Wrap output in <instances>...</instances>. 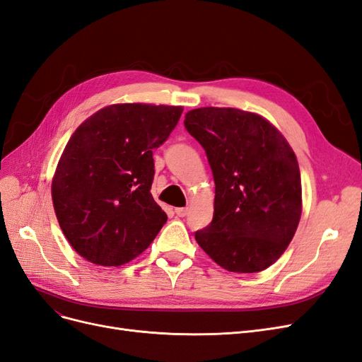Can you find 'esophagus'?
<instances>
[{"label": "esophagus", "instance_id": "34e87169", "mask_svg": "<svg viewBox=\"0 0 362 362\" xmlns=\"http://www.w3.org/2000/svg\"><path fill=\"white\" fill-rule=\"evenodd\" d=\"M175 213H177V216H180V217H185L189 214V208H184V206L175 208Z\"/></svg>", "mask_w": 362, "mask_h": 362}]
</instances>
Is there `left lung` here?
I'll return each instance as SVG.
<instances>
[{
	"mask_svg": "<svg viewBox=\"0 0 362 362\" xmlns=\"http://www.w3.org/2000/svg\"><path fill=\"white\" fill-rule=\"evenodd\" d=\"M184 127L204 148L216 184L214 214L194 233L218 266L255 273L287 249L302 213L298 160L269 120L238 108L204 107Z\"/></svg>",
	"mask_w": 362,
	"mask_h": 362,
	"instance_id": "1",
	"label": "left lung"
}]
</instances>
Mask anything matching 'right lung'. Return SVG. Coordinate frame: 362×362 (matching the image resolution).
<instances>
[{"mask_svg":"<svg viewBox=\"0 0 362 362\" xmlns=\"http://www.w3.org/2000/svg\"><path fill=\"white\" fill-rule=\"evenodd\" d=\"M182 107L115 104L75 129L52 178V204L64 237L93 264L134 259L168 216L151 194L152 151L168 140Z\"/></svg>","mask_w":362,"mask_h":362,"instance_id":"add662e5","label":"right lung"}]
</instances>
